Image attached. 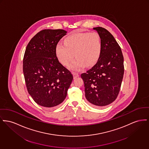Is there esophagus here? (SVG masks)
Masks as SVG:
<instances>
[{
  "mask_svg": "<svg viewBox=\"0 0 149 149\" xmlns=\"http://www.w3.org/2000/svg\"><path fill=\"white\" fill-rule=\"evenodd\" d=\"M72 75H73V77H74V79L77 78V77H78L79 76V74H78V73H77V72H72Z\"/></svg>",
  "mask_w": 149,
  "mask_h": 149,
  "instance_id": "esophagus-1",
  "label": "esophagus"
}]
</instances>
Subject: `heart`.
<instances>
[{"instance_id":"1","label":"heart","mask_w":149,"mask_h":149,"mask_svg":"<svg viewBox=\"0 0 149 149\" xmlns=\"http://www.w3.org/2000/svg\"><path fill=\"white\" fill-rule=\"evenodd\" d=\"M64 43L57 44L56 56L62 64L67 66L75 55L77 58L69 66L72 70H79L84 65L92 66L100 57L101 42L100 35L96 33L71 34L65 38Z\"/></svg>"}]
</instances>
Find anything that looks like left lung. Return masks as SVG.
<instances>
[{
    "label": "left lung",
    "mask_w": 149,
    "mask_h": 149,
    "mask_svg": "<svg viewBox=\"0 0 149 149\" xmlns=\"http://www.w3.org/2000/svg\"><path fill=\"white\" fill-rule=\"evenodd\" d=\"M101 42V51L96 63L81 74L84 81L85 96L95 107L109 105L120 91L124 68L120 47L114 36L105 28L94 27Z\"/></svg>",
    "instance_id": "1"
}]
</instances>
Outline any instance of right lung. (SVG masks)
Wrapping results in <instances>:
<instances>
[{"label": "right lung", "mask_w": 149, "mask_h": 149, "mask_svg": "<svg viewBox=\"0 0 149 149\" xmlns=\"http://www.w3.org/2000/svg\"><path fill=\"white\" fill-rule=\"evenodd\" d=\"M66 33L62 29L41 30L26 48L23 72L27 89L35 102L45 107L61 104L73 79L56 53L57 44Z\"/></svg>", "instance_id": "add662e5"}]
</instances>
